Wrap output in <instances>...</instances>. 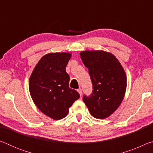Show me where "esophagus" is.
Returning a JSON list of instances; mask_svg holds the SVG:
<instances>
[{
    "label": "esophagus",
    "instance_id": "1",
    "mask_svg": "<svg viewBox=\"0 0 153 153\" xmlns=\"http://www.w3.org/2000/svg\"><path fill=\"white\" fill-rule=\"evenodd\" d=\"M77 92H79V94L80 96H82V90L81 88L77 89Z\"/></svg>",
    "mask_w": 153,
    "mask_h": 153
}]
</instances>
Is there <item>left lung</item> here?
Masks as SVG:
<instances>
[{"mask_svg":"<svg viewBox=\"0 0 153 153\" xmlns=\"http://www.w3.org/2000/svg\"><path fill=\"white\" fill-rule=\"evenodd\" d=\"M80 56L88 68L91 94L83 96L90 113L97 119L110 116L120 105L126 90L125 71L115 56L105 51H83Z\"/></svg>","mask_w":153,"mask_h":153,"instance_id":"8db88e82","label":"left lung"}]
</instances>
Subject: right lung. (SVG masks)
<instances>
[{
    "label": "right lung",
    "mask_w": 153,
    "mask_h": 153,
    "mask_svg": "<svg viewBox=\"0 0 153 153\" xmlns=\"http://www.w3.org/2000/svg\"><path fill=\"white\" fill-rule=\"evenodd\" d=\"M70 53H49L40 59L31 75L30 92L37 107L53 120L65 117L69 108L79 98L69 88V76L65 71Z\"/></svg>",
    "instance_id": "obj_1"
}]
</instances>
